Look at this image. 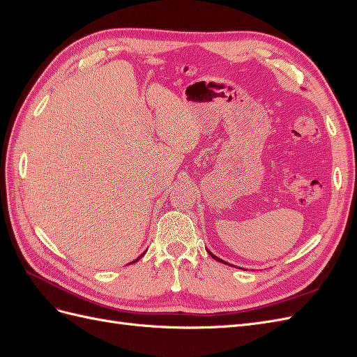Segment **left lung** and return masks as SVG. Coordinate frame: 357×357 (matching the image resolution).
Segmentation results:
<instances>
[{
  "label": "left lung",
  "mask_w": 357,
  "mask_h": 357,
  "mask_svg": "<svg viewBox=\"0 0 357 357\" xmlns=\"http://www.w3.org/2000/svg\"><path fill=\"white\" fill-rule=\"evenodd\" d=\"M207 252H208V255H210V256H211V257L214 259V261H218V262H222V264H228V262H225V261H222V259H220V257H218V256H215V255H213V253H211L210 250H207Z\"/></svg>",
  "instance_id": "1"
}]
</instances>
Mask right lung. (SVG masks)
I'll return each mask as SVG.
<instances>
[{"instance_id":"obj_1","label":"right lung","mask_w":357,"mask_h":357,"mask_svg":"<svg viewBox=\"0 0 357 357\" xmlns=\"http://www.w3.org/2000/svg\"><path fill=\"white\" fill-rule=\"evenodd\" d=\"M143 255H144V253H143ZM143 255H142V256H138V257H137V259H135V261H134V262H131V264H135V262H137V261H139V259H142V257H143Z\"/></svg>"}]
</instances>
